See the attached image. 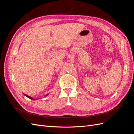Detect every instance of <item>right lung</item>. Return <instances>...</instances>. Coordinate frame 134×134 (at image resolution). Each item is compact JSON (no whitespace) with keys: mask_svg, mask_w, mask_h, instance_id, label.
Instances as JSON below:
<instances>
[{"mask_svg":"<svg viewBox=\"0 0 134 134\" xmlns=\"http://www.w3.org/2000/svg\"><path fill=\"white\" fill-rule=\"evenodd\" d=\"M27 97H28V98H30V99H32V100H35V99H33L32 98V97H30V96H27V95H26V94H25Z\"/></svg>","mask_w":134,"mask_h":134,"instance_id":"1","label":"right lung"}]
</instances>
